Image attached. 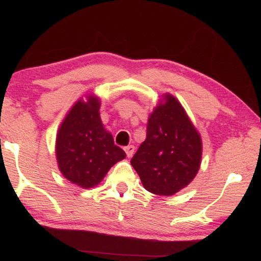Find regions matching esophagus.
Here are the masks:
<instances>
[{
  "label": "esophagus",
  "mask_w": 261,
  "mask_h": 261,
  "mask_svg": "<svg viewBox=\"0 0 261 261\" xmlns=\"http://www.w3.org/2000/svg\"><path fill=\"white\" fill-rule=\"evenodd\" d=\"M124 149H125V152H126V155H127L128 158L133 157L134 153H135V146L128 145V146H126V147H125Z\"/></svg>",
  "instance_id": "1"
}]
</instances>
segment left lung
Segmentation results:
<instances>
[{
  "instance_id": "1",
  "label": "left lung",
  "mask_w": 261,
  "mask_h": 261,
  "mask_svg": "<svg viewBox=\"0 0 261 261\" xmlns=\"http://www.w3.org/2000/svg\"><path fill=\"white\" fill-rule=\"evenodd\" d=\"M202 141L174 95L166 93L149 114L146 140L131 160L143 188L170 196L188 187L200 169Z\"/></svg>"
}]
</instances>
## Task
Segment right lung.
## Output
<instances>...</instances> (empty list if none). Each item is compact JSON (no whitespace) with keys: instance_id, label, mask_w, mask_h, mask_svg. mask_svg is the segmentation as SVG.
<instances>
[{"instance_id":"obj_1","label":"right lung","mask_w":261,"mask_h":261,"mask_svg":"<svg viewBox=\"0 0 261 261\" xmlns=\"http://www.w3.org/2000/svg\"><path fill=\"white\" fill-rule=\"evenodd\" d=\"M100 99L93 93L71 107L56 135L55 153L61 174L83 189L98 185L126 153L114 145L100 119Z\"/></svg>"}]
</instances>
